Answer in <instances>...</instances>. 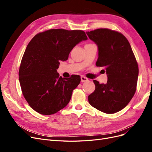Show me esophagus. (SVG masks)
Listing matches in <instances>:
<instances>
[{
    "label": "esophagus",
    "mask_w": 152,
    "mask_h": 152,
    "mask_svg": "<svg viewBox=\"0 0 152 152\" xmlns=\"http://www.w3.org/2000/svg\"><path fill=\"white\" fill-rule=\"evenodd\" d=\"M80 79H81V82H86L88 80L87 78H86V77H84V76H81Z\"/></svg>",
    "instance_id": "esophagus-1"
}]
</instances>
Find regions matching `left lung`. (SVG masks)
<instances>
[{"label":"left lung","instance_id":"left-lung-1","mask_svg":"<svg viewBox=\"0 0 152 152\" xmlns=\"http://www.w3.org/2000/svg\"><path fill=\"white\" fill-rule=\"evenodd\" d=\"M86 34L98 45L96 65L103 67L108 77L107 84L93 80L95 90L88 96L89 103L106 113L118 112L130 102L136 90L139 69L134 54L120 32L98 28Z\"/></svg>","mask_w":152,"mask_h":152}]
</instances>
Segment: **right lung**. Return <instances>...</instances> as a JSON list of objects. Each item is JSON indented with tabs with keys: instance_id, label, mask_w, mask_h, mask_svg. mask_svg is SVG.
I'll return each instance as SVG.
<instances>
[{
	"instance_id": "right-lung-1",
	"label": "right lung",
	"mask_w": 152,
	"mask_h": 152,
	"mask_svg": "<svg viewBox=\"0 0 152 152\" xmlns=\"http://www.w3.org/2000/svg\"><path fill=\"white\" fill-rule=\"evenodd\" d=\"M81 30L50 29L35 35L23 56L19 80L21 91L30 107L40 114L52 115L65 108L80 82V77L66 79L56 70L72 49L87 40Z\"/></svg>"
}]
</instances>
